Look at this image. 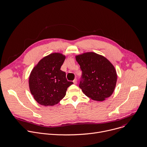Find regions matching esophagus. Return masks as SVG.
I'll list each match as a JSON object with an SVG mask.
<instances>
[{
	"instance_id": "34e87169",
	"label": "esophagus",
	"mask_w": 147,
	"mask_h": 147,
	"mask_svg": "<svg viewBox=\"0 0 147 147\" xmlns=\"http://www.w3.org/2000/svg\"><path fill=\"white\" fill-rule=\"evenodd\" d=\"M73 82H74V84H77V79H75L73 80Z\"/></svg>"
}]
</instances>
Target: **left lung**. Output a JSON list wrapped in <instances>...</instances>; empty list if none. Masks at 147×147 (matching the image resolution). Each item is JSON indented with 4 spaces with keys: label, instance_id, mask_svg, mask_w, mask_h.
I'll return each mask as SVG.
<instances>
[{
    "label": "left lung",
    "instance_id": "1",
    "mask_svg": "<svg viewBox=\"0 0 147 147\" xmlns=\"http://www.w3.org/2000/svg\"><path fill=\"white\" fill-rule=\"evenodd\" d=\"M82 74L79 88L89 98L103 101L115 89L117 73L111 63L102 55L86 53L76 56Z\"/></svg>",
    "mask_w": 147,
    "mask_h": 147
}]
</instances>
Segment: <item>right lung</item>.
<instances>
[{
  "label": "right lung",
  "mask_w": 147,
  "mask_h": 147,
  "mask_svg": "<svg viewBox=\"0 0 147 147\" xmlns=\"http://www.w3.org/2000/svg\"><path fill=\"white\" fill-rule=\"evenodd\" d=\"M65 59L62 54H51L41 59L31 71L28 82L30 92L41 105H57L74 84L67 80L66 73L60 69Z\"/></svg>",
  "instance_id": "add662e5"
}]
</instances>
